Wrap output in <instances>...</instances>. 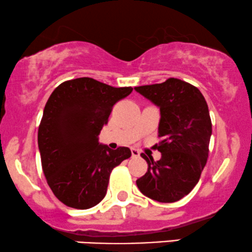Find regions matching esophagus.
Wrapping results in <instances>:
<instances>
[{"mask_svg": "<svg viewBox=\"0 0 252 252\" xmlns=\"http://www.w3.org/2000/svg\"><path fill=\"white\" fill-rule=\"evenodd\" d=\"M130 150H132V156H133V158H138V156H140V152H139L138 149L132 148Z\"/></svg>", "mask_w": 252, "mask_h": 252, "instance_id": "34e87169", "label": "esophagus"}]
</instances>
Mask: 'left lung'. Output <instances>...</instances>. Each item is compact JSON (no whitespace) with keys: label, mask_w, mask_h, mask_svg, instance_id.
<instances>
[{"label":"left lung","mask_w":252,"mask_h":252,"mask_svg":"<svg viewBox=\"0 0 252 252\" xmlns=\"http://www.w3.org/2000/svg\"><path fill=\"white\" fill-rule=\"evenodd\" d=\"M159 107V142L153 147L162 158H142L148 170L136 181L142 194L159 202H175L197 185L208 158L212 122L204 96L178 78L134 88Z\"/></svg>","instance_id":"left-lung-1"}]
</instances>
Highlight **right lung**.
Here are the masks:
<instances>
[{
    "label": "right lung",
    "instance_id": "obj_1",
    "mask_svg": "<svg viewBox=\"0 0 252 252\" xmlns=\"http://www.w3.org/2000/svg\"><path fill=\"white\" fill-rule=\"evenodd\" d=\"M132 87L114 88L90 77L66 81L48 98L38 129L47 184L68 207L88 210L105 197L113 168L132 153L98 142L112 107Z\"/></svg>",
    "mask_w": 252,
    "mask_h": 252
}]
</instances>
